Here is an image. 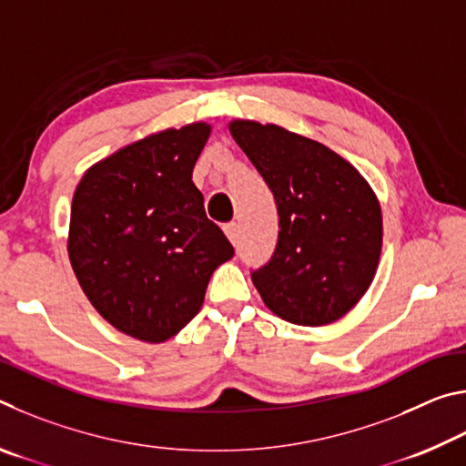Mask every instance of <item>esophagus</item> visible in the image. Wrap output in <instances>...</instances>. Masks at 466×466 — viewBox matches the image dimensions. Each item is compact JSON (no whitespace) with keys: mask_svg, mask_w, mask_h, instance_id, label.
I'll list each match as a JSON object with an SVG mask.
<instances>
[{"mask_svg":"<svg viewBox=\"0 0 466 466\" xmlns=\"http://www.w3.org/2000/svg\"><path fill=\"white\" fill-rule=\"evenodd\" d=\"M224 232H226L228 238H230L232 244H238V238H240V228H238V224H236V222L226 224V226H224Z\"/></svg>","mask_w":466,"mask_h":466,"instance_id":"obj_1","label":"esophagus"}]
</instances>
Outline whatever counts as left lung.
Masks as SVG:
<instances>
[{"label":"left lung","instance_id":"8db88e82","mask_svg":"<svg viewBox=\"0 0 466 466\" xmlns=\"http://www.w3.org/2000/svg\"><path fill=\"white\" fill-rule=\"evenodd\" d=\"M228 127L278 205V247L250 273L265 306L304 327L345 317L368 291L382 250L372 187L333 149L279 125L236 119Z\"/></svg>","mask_w":466,"mask_h":466}]
</instances>
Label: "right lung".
Returning <instances> with one entry per match:
<instances>
[{
	"mask_svg": "<svg viewBox=\"0 0 466 466\" xmlns=\"http://www.w3.org/2000/svg\"><path fill=\"white\" fill-rule=\"evenodd\" d=\"M211 127L191 123L121 147L76 187L67 252L94 309L146 343L201 310L211 273L234 248L208 219L193 167Z\"/></svg>",
	"mask_w": 466,
	"mask_h": 466,
	"instance_id": "1",
	"label": "right lung"
}]
</instances>
